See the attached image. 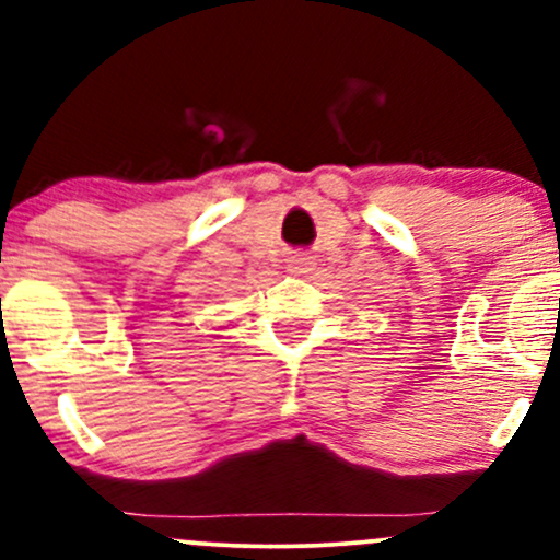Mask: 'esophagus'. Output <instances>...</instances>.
<instances>
[{"mask_svg":"<svg viewBox=\"0 0 560 560\" xmlns=\"http://www.w3.org/2000/svg\"><path fill=\"white\" fill-rule=\"evenodd\" d=\"M313 266H316V262H313V255L305 253V249H294V253H289V258H287L289 273H298V276L311 273Z\"/></svg>","mask_w":560,"mask_h":560,"instance_id":"34e87169","label":"esophagus"}]
</instances>
